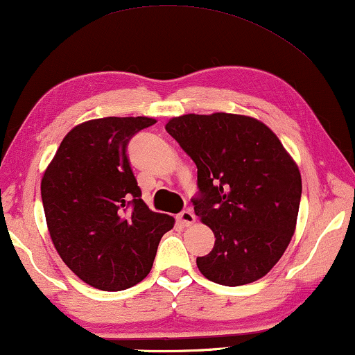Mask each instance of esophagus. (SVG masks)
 I'll return each mask as SVG.
<instances>
[{"instance_id":"1","label":"esophagus","mask_w":355,"mask_h":355,"mask_svg":"<svg viewBox=\"0 0 355 355\" xmlns=\"http://www.w3.org/2000/svg\"><path fill=\"white\" fill-rule=\"evenodd\" d=\"M178 220L183 227H189V225H193L194 220H196V217H194L191 209H187V211H182L178 214Z\"/></svg>"}]
</instances>
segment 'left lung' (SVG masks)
<instances>
[{"mask_svg":"<svg viewBox=\"0 0 355 355\" xmlns=\"http://www.w3.org/2000/svg\"><path fill=\"white\" fill-rule=\"evenodd\" d=\"M166 130L196 164L194 214L216 234L212 251L196 259L199 272L223 286L267 275L296 228L302 193L296 162L252 117L187 114Z\"/></svg>","mask_w":355,"mask_h":355,"instance_id":"obj_1","label":"left lung"}]
</instances>
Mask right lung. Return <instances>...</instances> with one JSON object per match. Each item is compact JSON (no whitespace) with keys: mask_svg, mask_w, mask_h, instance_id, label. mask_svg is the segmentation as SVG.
<instances>
[{"mask_svg":"<svg viewBox=\"0 0 355 355\" xmlns=\"http://www.w3.org/2000/svg\"><path fill=\"white\" fill-rule=\"evenodd\" d=\"M149 117H104L66 135L42 180L49 234L64 263L89 286L122 291L151 272L173 217L149 211L127 144Z\"/></svg>","mask_w":355,"mask_h":355,"instance_id":"obj_1","label":"right lung"}]
</instances>
